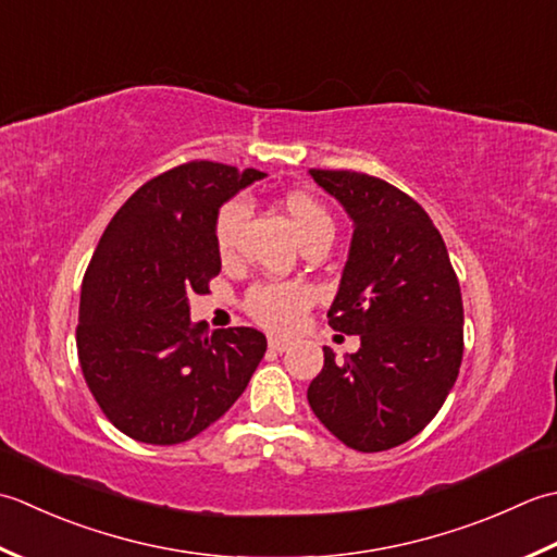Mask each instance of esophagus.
Returning a JSON list of instances; mask_svg holds the SVG:
<instances>
[{"mask_svg":"<svg viewBox=\"0 0 557 557\" xmlns=\"http://www.w3.org/2000/svg\"><path fill=\"white\" fill-rule=\"evenodd\" d=\"M269 348H271V350H276V354H286V350L290 348V342H288V338L271 336V338H269Z\"/></svg>","mask_w":557,"mask_h":557,"instance_id":"esophagus-1","label":"esophagus"}]
</instances>
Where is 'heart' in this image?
Returning <instances> with one entry per match:
<instances>
[{"instance_id": "obj_1", "label": "heart", "mask_w": 557, "mask_h": 557, "mask_svg": "<svg viewBox=\"0 0 557 557\" xmlns=\"http://www.w3.org/2000/svg\"><path fill=\"white\" fill-rule=\"evenodd\" d=\"M283 209L288 211L302 245L314 240L332 243L336 223L334 215L329 213V209L320 199H314L308 191H288V195L283 197ZM245 219L247 203L240 199L225 201L219 213H215L213 243L221 259L233 257ZM312 300L314 293L312 288L305 286V283H259V286L249 288V293L245 295V310L255 322L267 329H274V332H290V329L302 322V317L310 310Z\"/></svg>"}]
</instances>
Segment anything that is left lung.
<instances>
[{
    "label": "left lung",
    "mask_w": 557,
    "mask_h": 557,
    "mask_svg": "<svg viewBox=\"0 0 557 557\" xmlns=\"http://www.w3.org/2000/svg\"><path fill=\"white\" fill-rule=\"evenodd\" d=\"M310 175L344 203L354 240L329 308L334 332L358 334V354L324 368L308 401L329 433L358 451L416 437L445 404L461 368L463 305L445 240L425 209L389 183L356 170Z\"/></svg>",
    "instance_id": "1"
}]
</instances>
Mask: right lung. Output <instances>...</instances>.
Returning <instances> with one entry per match:
<instances>
[{
  "label": "right lung",
  "mask_w": 557,
  "mask_h": 557,
  "mask_svg": "<svg viewBox=\"0 0 557 557\" xmlns=\"http://www.w3.org/2000/svg\"><path fill=\"white\" fill-rule=\"evenodd\" d=\"M247 168L189 161L122 203L82 283L76 350L108 421L146 445H180L228 411L264 358L267 336L189 320V295L219 276V207L262 180Z\"/></svg>",
  "instance_id": "obj_1"
}]
</instances>
